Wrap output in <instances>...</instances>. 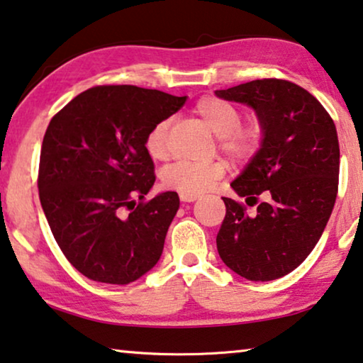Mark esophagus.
Returning a JSON list of instances; mask_svg holds the SVG:
<instances>
[{"label":"esophagus","mask_w":363,"mask_h":363,"mask_svg":"<svg viewBox=\"0 0 363 363\" xmlns=\"http://www.w3.org/2000/svg\"><path fill=\"white\" fill-rule=\"evenodd\" d=\"M200 196L199 194H189V192H181L179 194V199L182 202H194V200H197Z\"/></svg>","instance_id":"obj_1"}]
</instances>
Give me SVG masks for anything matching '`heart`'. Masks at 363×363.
Returning a JSON list of instances; mask_svg holds the SVG:
<instances>
[{
  "mask_svg": "<svg viewBox=\"0 0 363 363\" xmlns=\"http://www.w3.org/2000/svg\"><path fill=\"white\" fill-rule=\"evenodd\" d=\"M197 116L202 118L212 132L218 137L221 153L235 161H247L257 153L262 145L264 130L257 122L241 123V111L230 101L221 97H202L196 106ZM169 118L156 122L145 137V150L153 160L163 158L167 151V130ZM226 172L223 161L213 163H192L176 161L166 166L161 172V182L167 189L179 192L200 194L213 187Z\"/></svg>",
  "mask_w": 363,
  "mask_h": 363,
  "instance_id": "heart-1",
  "label": "heart"
}]
</instances>
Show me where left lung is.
<instances>
[{
    "mask_svg": "<svg viewBox=\"0 0 363 363\" xmlns=\"http://www.w3.org/2000/svg\"><path fill=\"white\" fill-rule=\"evenodd\" d=\"M215 94L257 112L262 147L231 187L250 207L264 197L256 213L223 197L226 215L216 250L226 266L247 280L284 277L320 241L336 203V125L315 96L286 79H254Z\"/></svg>",
    "mask_w": 363,
    "mask_h": 363,
    "instance_id": "8db88e82",
    "label": "left lung"
}]
</instances>
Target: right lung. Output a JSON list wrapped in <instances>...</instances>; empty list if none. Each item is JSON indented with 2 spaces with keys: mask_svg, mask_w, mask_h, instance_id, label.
Instances as JSON below:
<instances>
[{
  "mask_svg": "<svg viewBox=\"0 0 363 363\" xmlns=\"http://www.w3.org/2000/svg\"><path fill=\"white\" fill-rule=\"evenodd\" d=\"M184 102L186 96L158 89L102 84L52 117L40 148L39 197L57 245L84 277L127 285L160 261L179 197L145 199L156 179L145 137Z\"/></svg>",
  "mask_w": 363,
  "mask_h": 363,
  "instance_id": "add662e5",
  "label": "right lung"
}]
</instances>
